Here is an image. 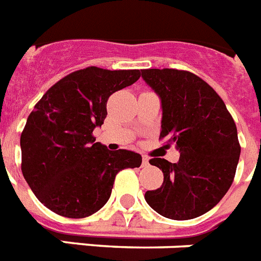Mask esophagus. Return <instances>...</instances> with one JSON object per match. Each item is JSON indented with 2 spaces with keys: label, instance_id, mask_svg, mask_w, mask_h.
I'll use <instances>...</instances> for the list:
<instances>
[{
  "label": "esophagus",
  "instance_id": "esophagus-1",
  "mask_svg": "<svg viewBox=\"0 0 261 261\" xmlns=\"http://www.w3.org/2000/svg\"><path fill=\"white\" fill-rule=\"evenodd\" d=\"M142 164L143 166H148L150 164V158L147 155H142Z\"/></svg>",
  "mask_w": 261,
  "mask_h": 261
}]
</instances>
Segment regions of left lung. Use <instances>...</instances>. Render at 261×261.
<instances>
[{"label":"left lung","mask_w":261,"mask_h":261,"mask_svg":"<svg viewBox=\"0 0 261 261\" xmlns=\"http://www.w3.org/2000/svg\"><path fill=\"white\" fill-rule=\"evenodd\" d=\"M142 78L161 99V138L180 152L176 163L151 159L164 179L144 199L164 218H198L222 200L235 178L240 156L235 122L215 90L190 71L147 69Z\"/></svg>","instance_id":"obj_1"}]
</instances>
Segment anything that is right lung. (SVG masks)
I'll list each match as a JSON object with an SVG mask.
<instances>
[{"instance_id": "obj_1", "label": "right lung", "mask_w": 261, "mask_h": 261, "mask_svg": "<svg viewBox=\"0 0 261 261\" xmlns=\"http://www.w3.org/2000/svg\"><path fill=\"white\" fill-rule=\"evenodd\" d=\"M139 76V70L86 67L58 81L34 106L21 134V168L53 212L74 219L93 215L110 199L118 172L141 166L139 154L110 151L93 137L103 124L109 97Z\"/></svg>"}]
</instances>
